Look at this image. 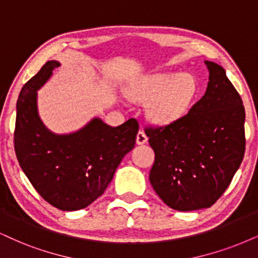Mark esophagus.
<instances>
[{"label":"esophagus","instance_id":"34e87169","mask_svg":"<svg viewBox=\"0 0 258 258\" xmlns=\"http://www.w3.org/2000/svg\"><path fill=\"white\" fill-rule=\"evenodd\" d=\"M147 140H148V138H147V135L145 134L144 130H140V132L138 133V135H136V144L144 145L147 142Z\"/></svg>","mask_w":258,"mask_h":258}]
</instances>
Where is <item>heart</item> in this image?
Masks as SVG:
<instances>
[{
    "label": "heart",
    "instance_id": "b5f03b06",
    "mask_svg": "<svg viewBox=\"0 0 258 258\" xmlns=\"http://www.w3.org/2000/svg\"><path fill=\"white\" fill-rule=\"evenodd\" d=\"M196 92L197 82L192 75L168 72L149 76L130 92V97L140 103L152 101L149 118L158 124H170L186 112Z\"/></svg>",
    "mask_w": 258,
    "mask_h": 258
}]
</instances>
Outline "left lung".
<instances>
[{
  "mask_svg": "<svg viewBox=\"0 0 258 258\" xmlns=\"http://www.w3.org/2000/svg\"><path fill=\"white\" fill-rule=\"evenodd\" d=\"M205 63L209 82L201 99L179 119L145 130L155 153L149 182L164 203L180 212L214 205L245 152L240 95L221 66Z\"/></svg>",
  "mask_w": 258,
  "mask_h": 258,
  "instance_id": "left-lung-1",
  "label": "left lung"
}]
</instances>
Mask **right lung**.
<instances>
[{
	"label": "right lung",
	"mask_w": 258,
	"mask_h": 258,
	"mask_svg": "<svg viewBox=\"0 0 258 258\" xmlns=\"http://www.w3.org/2000/svg\"><path fill=\"white\" fill-rule=\"evenodd\" d=\"M59 63L49 61L24 85L17 103L14 148L20 167L37 192L61 211L86 208L101 196L124 155L135 146L139 123L110 126L99 118L67 135L45 128L37 91Z\"/></svg>",
	"instance_id": "right-lung-1"
}]
</instances>
